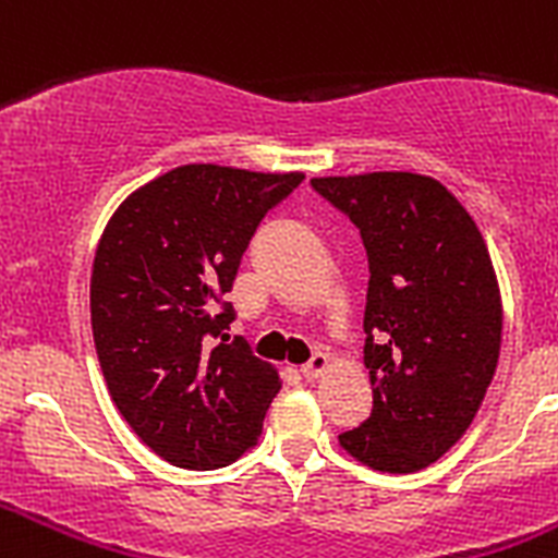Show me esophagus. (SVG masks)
I'll return each instance as SVG.
<instances>
[{
  "label": "esophagus",
  "mask_w": 558,
  "mask_h": 558,
  "mask_svg": "<svg viewBox=\"0 0 558 558\" xmlns=\"http://www.w3.org/2000/svg\"><path fill=\"white\" fill-rule=\"evenodd\" d=\"M327 366H329V360H327V354H313V357H310V363H304L302 366V374H304V379H315V377H322L324 372H327Z\"/></svg>",
  "instance_id": "esophagus-1"
}]
</instances>
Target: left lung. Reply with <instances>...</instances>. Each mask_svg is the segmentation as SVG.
Returning a JSON list of instances; mask_svg holds the SVG:
<instances>
[{
  "label": "left lung",
  "instance_id": "left-lung-1",
  "mask_svg": "<svg viewBox=\"0 0 558 558\" xmlns=\"http://www.w3.org/2000/svg\"><path fill=\"white\" fill-rule=\"evenodd\" d=\"M357 226L368 256L366 332L374 408L340 447L379 472L438 461L472 425L497 368L500 290L470 211L416 172L313 179Z\"/></svg>",
  "mask_w": 558,
  "mask_h": 558
}]
</instances>
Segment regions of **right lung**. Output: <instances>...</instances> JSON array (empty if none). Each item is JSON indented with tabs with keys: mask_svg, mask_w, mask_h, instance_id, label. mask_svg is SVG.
I'll list each match as a JSON object with an SVG mask.
<instances>
[{
	"mask_svg": "<svg viewBox=\"0 0 558 558\" xmlns=\"http://www.w3.org/2000/svg\"><path fill=\"white\" fill-rule=\"evenodd\" d=\"M302 172L184 165L136 190L102 231L92 332L113 405L156 456L220 470L256 445L279 374L226 329L256 226Z\"/></svg>",
	"mask_w": 558,
	"mask_h": 558,
	"instance_id": "1",
	"label": "right lung"
}]
</instances>
